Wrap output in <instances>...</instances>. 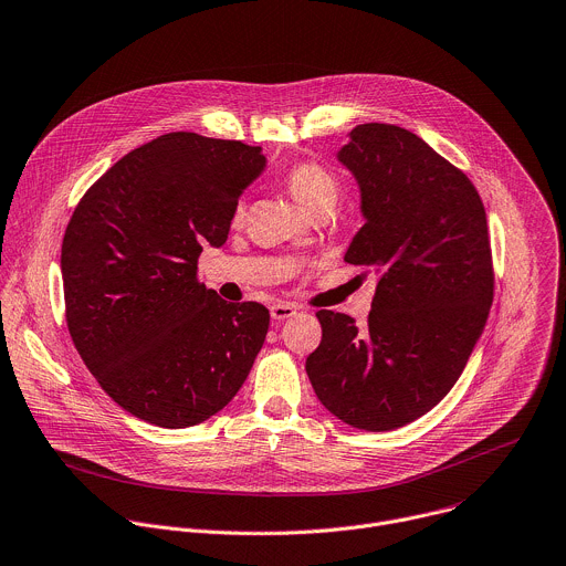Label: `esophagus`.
<instances>
[{"label": "esophagus", "mask_w": 566, "mask_h": 566, "mask_svg": "<svg viewBox=\"0 0 566 566\" xmlns=\"http://www.w3.org/2000/svg\"><path fill=\"white\" fill-rule=\"evenodd\" d=\"M295 311H297L295 304H291V302H277V304L271 306V317H273L275 322H284L286 317L295 315Z\"/></svg>", "instance_id": "34e87169"}]
</instances>
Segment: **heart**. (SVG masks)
<instances>
[{
  "label": "heart",
  "instance_id": "heart-1",
  "mask_svg": "<svg viewBox=\"0 0 566 566\" xmlns=\"http://www.w3.org/2000/svg\"><path fill=\"white\" fill-rule=\"evenodd\" d=\"M284 184L293 200L308 213H315L319 209H333L337 200V179L319 161L293 164L284 175Z\"/></svg>",
  "mask_w": 566,
  "mask_h": 566
}]
</instances>
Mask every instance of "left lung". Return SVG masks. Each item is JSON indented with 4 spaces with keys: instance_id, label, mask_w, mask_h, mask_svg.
<instances>
[{
    "instance_id": "left-lung-1",
    "label": "left lung",
    "mask_w": 566,
    "mask_h": 566,
    "mask_svg": "<svg viewBox=\"0 0 566 566\" xmlns=\"http://www.w3.org/2000/svg\"><path fill=\"white\" fill-rule=\"evenodd\" d=\"M337 159L359 186L364 216L344 262L380 280L361 326L315 313L322 342L306 373L337 420L391 431L453 389L484 331L493 302L486 213L471 179L407 128L359 124Z\"/></svg>"
}]
</instances>
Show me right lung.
<instances>
[{"instance_id": "right-lung-1", "label": "right lung", "mask_w": 566, "mask_h": 566, "mask_svg": "<svg viewBox=\"0 0 566 566\" xmlns=\"http://www.w3.org/2000/svg\"><path fill=\"white\" fill-rule=\"evenodd\" d=\"M260 146L166 133L115 161L80 200L62 242L66 322L99 387L130 416L186 429L222 411L260 353L269 311L198 282L222 247Z\"/></svg>"}]
</instances>
